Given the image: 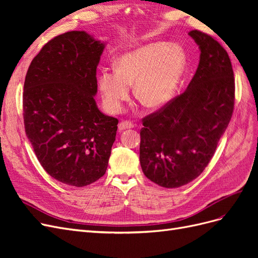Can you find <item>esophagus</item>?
Returning <instances> with one entry per match:
<instances>
[{"label": "esophagus", "mask_w": 258, "mask_h": 258, "mask_svg": "<svg viewBox=\"0 0 258 258\" xmlns=\"http://www.w3.org/2000/svg\"><path fill=\"white\" fill-rule=\"evenodd\" d=\"M131 128H134V123H132L131 121H128V120H122V121L119 122V124H118L119 131L126 130V129H131Z\"/></svg>", "instance_id": "34e87169"}]
</instances>
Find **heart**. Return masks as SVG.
Here are the masks:
<instances>
[{
	"label": "heart",
	"instance_id": "heart-1",
	"mask_svg": "<svg viewBox=\"0 0 258 258\" xmlns=\"http://www.w3.org/2000/svg\"><path fill=\"white\" fill-rule=\"evenodd\" d=\"M185 69L186 54L181 46L148 43L121 54L116 70H102L98 76L99 90L111 112L121 110L134 85L140 102L159 108L173 98Z\"/></svg>",
	"mask_w": 258,
	"mask_h": 258
}]
</instances>
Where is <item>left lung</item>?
<instances>
[{"instance_id": "obj_1", "label": "left lung", "mask_w": 258, "mask_h": 258, "mask_svg": "<svg viewBox=\"0 0 258 258\" xmlns=\"http://www.w3.org/2000/svg\"><path fill=\"white\" fill-rule=\"evenodd\" d=\"M188 35L200 49L186 90L143 119L140 163L152 182L176 188L197 178L213 157L231 119L235 79L227 51L200 31Z\"/></svg>"}]
</instances>
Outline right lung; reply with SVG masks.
Masks as SVG:
<instances>
[{
  "label": "right lung",
  "instance_id": "right-lung-1",
  "mask_svg": "<svg viewBox=\"0 0 258 258\" xmlns=\"http://www.w3.org/2000/svg\"><path fill=\"white\" fill-rule=\"evenodd\" d=\"M105 45L85 31L58 35L26 75V135L46 172L67 185L87 186L107 169L118 120L101 112L95 100Z\"/></svg>",
  "mask_w": 258,
  "mask_h": 258
}]
</instances>
